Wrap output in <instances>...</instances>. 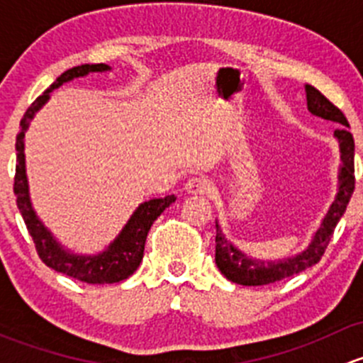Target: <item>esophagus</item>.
Instances as JSON below:
<instances>
[{"label":"esophagus","instance_id":"1","mask_svg":"<svg viewBox=\"0 0 363 363\" xmlns=\"http://www.w3.org/2000/svg\"><path fill=\"white\" fill-rule=\"evenodd\" d=\"M184 189L189 195H205L208 191V182L202 177H193L186 182Z\"/></svg>","mask_w":363,"mask_h":363}]
</instances>
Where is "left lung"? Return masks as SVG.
<instances>
[{
	"label": "left lung",
	"instance_id": "left-lung-1",
	"mask_svg": "<svg viewBox=\"0 0 363 363\" xmlns=\"http://www.w3.org/2000/svg\"><path fill=\"white\" fill-rule=\"evenodd\" d=\"M307 108L311 113L321 117V119L334 121L339 123V130H335V138L339 140L340 147V170H339V191L335 200L328 208L327 216L321 221L320 228L314 233L313 240L298 255L291 258L274 259V262H265V259L250 258L246 252L237 250L232 242L225 237L221 226L216 223V265L221 270L223 276L235 284L242 286H263V284L277 283L286 277L300 274L302 270L316 265L327 250L330 242L334 230L337 226L339 219L346 212L347 203H350L351 195L354 189V142L353 135L346 130L350 128L346 116L332 104L330 100L323 96L316 87L306 86Z\"/></svg>",
	"mask_w": 363,
	"mask_h": 363
}]
</instances>
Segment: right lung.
I'll return each mask as SVG.
<instances>
[{
	"instance_id": "obj_1",
	"label": "right lung",
	"mask_w": 363,
	"mask_h": 363,
	"mask_svg": "<svg viewBox=\"0 0 363 363\" xmlns=\"http://www.w3.org/2000/svg\"><path fill=\"white\" fill-rule=\"evenodd\" d=\"M108 65H80V67L69 68L65 73H61L56 79V82L43 91L31 107L24 113L21 119V131L17 135L16 151H17V164H16V179H13V193L17 196V207H19L23 219L28 226L29 235L33 237L36 252L42 258V262L47 267L54 269L56 272L67 274V276L79 279L82 283L89 284H112L119 281L128 279L135 270L140 265L144 258V247L147 233L151 230L152 223L158 219V216L167 207H170L175 202L174 195H168L164 199H152L149 202L140 203L137 211L131 214L124 228L121 230L119 235L113 239V242L108 244L105 251L98 252L94 256L75 255V252L65 250L52 233L43 226L33 208L31 199H29V186L28 177H26V160H24V135L29 128V123L35 117V113L49 101L50 93L63 86L65 82L77 79V77H86L93 72H108Z\"/></svg>"
}]
</instances>
